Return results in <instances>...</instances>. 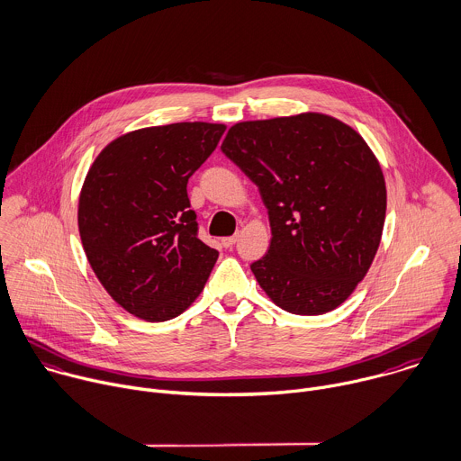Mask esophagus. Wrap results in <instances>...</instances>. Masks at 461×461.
<instances>
[{"label":"esophagus","mask_w":461,"mask_h":461,"mask_svg":"<svg viewBox=\"0 0 461 461\" xmlns=\"http://www.w3.org/2000/svg\"><path fill=\"white\" fill-rule=\"evenodd\" d=\"M236 241H238V234H234V236H227V238H221V243H223L225 247H232Z\"/></svg>","instance_id":"esophagus-1"}]
</instances>
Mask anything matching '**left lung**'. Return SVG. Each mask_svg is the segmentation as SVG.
<instances>
[{
	"mask_svg": "<svg viewBox=\"0 0 461 461\" xmlns=\"http://www.w3.org/2000/svg\"><path fill=\"white\" fill-rule=\"evenodd\" d=\"M221 150L254 181L270 245L250 265L280 309L314 316L339 307L378 252L387 187L378 158L347 123L302 113L232 125Z\"/></svg>",
	"mask_w": 461,
	"mask_h": 461,
	"instance_id": "obj_1",
	"label": "left lung"
}]
</instances>
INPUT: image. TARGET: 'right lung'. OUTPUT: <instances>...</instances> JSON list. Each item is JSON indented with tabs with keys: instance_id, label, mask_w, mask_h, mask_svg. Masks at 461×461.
I'll use <instances>...</instances> for the list:
<instances>
[{
	"instance_id": "obj_1",
	"label": "right lung",
	"mask_w": 461,
	"mask_h": 461,
	"mask_svg": "<svg viewBox=\"0 0 461 461\" xmlns=\"http://www.w3.org/2000/svg\"><path fill=\"white\" fill-rule=\"evenodd\" d=\"M223 123L145 127L92 161L77 202L86 259L109 296L145 321H167L202 294L218 250L198 236L187 181L212 154Z\"/></svg>"
}]
</instances>
